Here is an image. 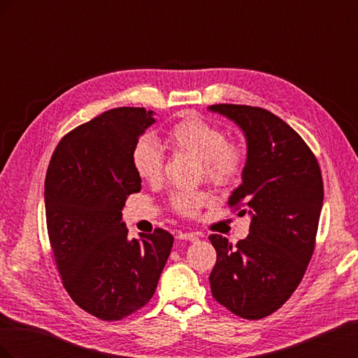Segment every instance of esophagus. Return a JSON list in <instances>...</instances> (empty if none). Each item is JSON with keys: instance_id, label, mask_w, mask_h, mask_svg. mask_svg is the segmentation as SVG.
I'll list each match as a JSON object with an SVG mask.
<instances>
[{"instance_id": "1", "label": "esophagus", "mask_w": 358, "mask_h": 358, "mask_svg": "<svg viewBox=\"0 0 358 358\" xmlns=\"http://www.w3.org/2000/svg\"><path fill=\"white\" fill-rule=\"evenodd\" d=\"M179 241H188V242H197L199 241V236L194 234V233H179L178 236Z\"/></svg>"}]
</instances>
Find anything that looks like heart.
<instances>
[{
  "instance_id": "obj_1",
  "label": "heart",
  "mask_w": 358,
  "mask_h": 358,
  "mask_svg": "<svg viewBox=\"0 0 358 358\" xmlns=\"http://www.w3.org/2000/svg\"><path fill=\"white\" fill-rule=\"evenodd\" d=\"M166 145L201 161L204 175L221 187L233 185L241 179L245 167V154L239 145L229 142L220 127L199 116H187L166 136ZM133 167L140 179L155 183L164 171V154L152 137L137 140L131 152ZM210 201L204 191L182 192L173 199V208L179 213L192 216Z\"/></svg>"
}]
</instances>
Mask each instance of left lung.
I'll list each match as a JSON object with an SVG mask.
<instances>
[{"label":"left lung","mask_w":358,"mask_h":358,"mask_svg":"<svg viewBox=\"0 0 358 358\" xmlns=\"http://www.w3.org/2000/svg\"><path fill=\"white\" fill-rule=\"evenodd\" d=\"M246 140L242 185L229 204H243L251 224L246 239L231 245L209 236L216 264L209 276L216 301L246 320L279 309L306 272L322 209L321 170L308 145L282 119L259 107L215 104Z\"/></svg>","instance_id":"1"}]
</instances>
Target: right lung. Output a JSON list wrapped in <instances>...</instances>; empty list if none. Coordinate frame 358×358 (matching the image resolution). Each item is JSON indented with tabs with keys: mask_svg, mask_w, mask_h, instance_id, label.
<instances>
[{
	"mask_svg": "<svg viewBox=\"0 0 358 358\" xmlns=\"http://www.w3.org/2000/svg\"><path fill=\"white\" fill-rule=\"evenodd\" d=\"M155 122L143 107L107 110L64 137L49 162L46 222L62 284L100 320H121L146 305L173 246L161 229L128 239L122 221L127 197L142 189L133 148Z\"/></svg>",
	"mask_w": 358,
	"mask_h": 358,
	"instance_id": "1",
	"label": "right lung"
}]
</instances>
